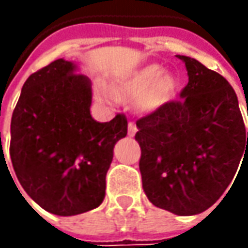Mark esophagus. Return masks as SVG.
<instances>
[{"mask_svg":"<svg viewBox=\"0 0 248 248\" xmlns=\"http://www.w3.org/2000/svg\"><path fill=\"white\" fill-rule=\"evenodd\" d=\"M137 131H138V128H137L135 123L129 121V124H128V135L129 137H134V135L137 134Z\"/></svg>","mask_w":248,"mask_h":248,"instance_id":"esophagus-1","label":"esophagus"}]
</instances>
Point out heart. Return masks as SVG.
Masks as SVG:
<instances>
[{
    "mask_svg": "<svg viewBox=\"0 0 248 248\" xmlns=\"http://www.w3.org/2000/svg\"><path fill=\"white\" fill-rule=\"evenodd\" d=\"M119 93L124 96H139L138 105L142 109H155L171 95L174 78L170 74H161L158 66L143 67L119 84ZM99 96L103 100L116 99V95L106 87H99Z\"/></svg>",
    "mask_w": 248,
    "mask_h": 248,
    "instance_id": "1",
    "label": "heart"
}]
</instances>
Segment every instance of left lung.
I'll return each instance as SVG.
<instances>
[{"instance_id":"obj_1","label":"left lung","mask_w":248,"mask_h":248,"mask_svg":"<svg viewBox=\"0 0 248 248\" xmlns=\"http://www.w3.org/2000/svg\"><path fill=\"white\" fill-rule=\"evenodd\" d=\"M176 56L185 62L189 81L179 99L137 120L135 139L149 200L176 215H195L233 181L248 152V132L246 139L237 96L226 78L193 58Z\"/></svg>"}]
</instances>
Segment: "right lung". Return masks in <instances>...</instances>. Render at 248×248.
<instances>
[{"instance_id": "obj_1", "label": "right lung", "mask_w": 248, "mask_h": 248, "mask_svg": "<svg viewBox=\"0 0 248 248\" xmlns=\"http://www.w3.org/2000/svg\"><path fill=\"white\" fill-rule=\"evenodd\" d=\"M91 102L90 80L58 59L26 80L16 103L12 166L26 193L48 213L77 215L103 202L113 148L127 135L128 121L123 113L95 121Z\"/></svg>"}]
</instances>
